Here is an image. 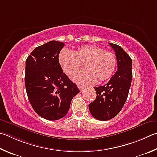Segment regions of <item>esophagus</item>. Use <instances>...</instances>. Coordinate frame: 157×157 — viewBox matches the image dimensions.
Instances as JSON below:
<instances>
[{
	"mask_svg": "<svg viewBox=\"0 0 157 157\" xmlns=\"http://www.w3.org/2000/svg\"><path fill=\"white\" fill-rule=\"evenodd\" d=\"M77 86H78V88L80 90H82L83 89H84V88H85L84 86H83V85H81V84H78V85H77Z\"/></svg>",
	"mask_w": 157,
	"mask_h": 157,
	"instance_id": "obj_1",
	"label": "esophagus"
}]
</instances>
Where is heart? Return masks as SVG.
I'll return each instance as SVG.
<instances>
[{"mask_svg": "<svg viewBox=\"0 0 157 157\" xmlns=\"http://www.w3.org/2000/svg\"><path fill=\"white\" fill-rule=\"evenodd\" d=\"M58 61L62 71L71 76L85 65L86 69L79 71L73 77L76 82L93 84L98 79L103 82L110 78L115 70L117 58L110 51L94 45H82L74 52L62 50Z\"/></svg>", "mask_w": 157, "mask_h": 157, "instance_id": "1", "label": "heart"}]
</instances>
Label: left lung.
<instances>
[{
  "instance_id": "obj_1",
  "label": "left lung",
  "mask_w": 157,
  "mask_h": 157,
  "mask_svg": "<svg viewBox=\"0 0 157 157\" xmlns=\"http://www.w3.org/2000/svg\"><path fill=\"white\" fill-rule=\"evenodd\" d=\"M109 44L115 52L117 71L106 85L95 87L96 99L88 105L91 115L100 121L113 119L121 110L132 78V59L120 46Z\"/></svg>"
}]
</instances>
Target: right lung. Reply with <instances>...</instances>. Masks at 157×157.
Listing matches in <instances>:
<instances>
[{"label":"right lung","mask_w":157,"mask_h":157,"mask_svg":"<svg viewBox=\"0 0 157 157\" xmlns=\"http://www.w3.org/2000/svg\"><path fill=\"white\" fill-rule=\"evenodd\" d=\"M64 44L52 40L36 47L26 60L25 87L31 106L42 118L58 120L67 115L79 90L63 73L58 57Z\"/></svg>","instance_id":"obj_1"}]
</instances>
